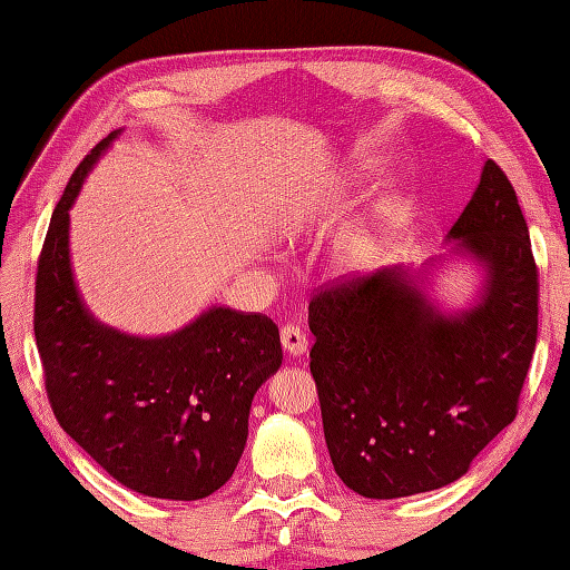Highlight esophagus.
<instances>
[{"label":"esophagus","instance_id":"34e87169","mask_svg":"<svg viewBox=\"0 0 570 570\" xmlns=\"http://www.w3.org/2000/svg\"><path fill=\"white\" fill-rule=\"evenodd\" d=\"M282 345L288 355H304L308 350V335L296 323L282 325Z\"/></svg>","mask_w":570,"mask_h":570}]
</instances>
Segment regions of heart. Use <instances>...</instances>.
I'll list each match as a JSON object with an SVG mask.
<instances>
[{"label":"heart","mask_w":570,"mask_h":570,"mask_svg":"<svg viewBox=\"0 0 570 570\" xmlns=\"http://www.w3.org/2000/svg\"><path fill=\"white\" fill-rule=\"evenodd\" d=\"M370 254H372L370 239L355 237V239H350L347 245L343 247L341 257H337V266H341L343 272H357V269H362V266L367 264Z\"/></svg>","instance_id":"b5f03b06"}]
</instances>
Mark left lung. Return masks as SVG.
<instances>
[{
    "label": "left lung",
    "instance_id": "obj_1",
    "mask_svg": "<svg viewBox=\"0 0 570 570\" xmlns=\"http://www.w3.org/2000/svg\"><path fill=\"white\" fill-rule=\"evenodd\" d=\"M485 264L475 308L435 311L404 272L343 276L308 304L325 443L370 500L439 490L519 411L539 333V269L514 186L492 159L448 233Z\"/></svg>",
    "mask_w": 570,
    "mask_h": 570
}]
</instances>
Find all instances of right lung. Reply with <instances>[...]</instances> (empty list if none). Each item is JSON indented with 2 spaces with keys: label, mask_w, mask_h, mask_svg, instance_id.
<instances>
[{
  "label": "right lung",
  "mask_w": 570,
  "mask_h": 570,
  "mask_svg": "<svg viewBox=\"0 0 570 570\" xmlns=\"http://www.w3.org/2000/svg\"><path fill=\"white\" fill-rule=\"evenodd\" d=\"M115 137L72 171L36 266L46 394L60 429L125 488L203 500L233 478L252 399L282 365V341L264 313L210 308L174 335L135 337L85 311L70 272L68 210Z\"/></svg>",
  "instance_id": "1"
}]
</instances>
